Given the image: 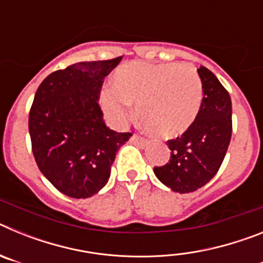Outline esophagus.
Listing matches in <instances>:
<instances>
[{"label":"esophagus","mask_w":263,"mask_h":263,"mask_svg":"<svg viewBox=\"0 0 263 263\" xmlns=\"http://www.w3.org/2000/svg\"><path fill=\"white\" fill-rule=\"evenodd\" d=\"M130 141L133 143H136V145L141 146V147H145L146 145H147V139L143 138V137H141L139 134H136L134 133L133 136H132V138H130Z\"/></svg>","instance_id":"1"}]
</instances>
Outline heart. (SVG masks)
<instances>
[{"mask_svg":"<svg viewBox=\"0 0 263 263\" xmlns=\"http://www.w3.org/2000/svg\"><path fill=\"white\" fill-rule=\"evenodd\" d=\"M115 85H105L100 104L113 122L126 120L137 103L145 127L162 138L187 132L200 111L203 84L192 67L178 63H125L115 72Z\"/></svg>","mask_w":263,"mask_h":263,"instance_id":"obj_1","label":"heart"}]
</instances>
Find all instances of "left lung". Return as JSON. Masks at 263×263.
<instances>
[{
  "label": "left lung",
  "mask_w": 263,
  "mask_h": 263,
  "mask_svg": "<svg viewBox=\"0 0 263 263\" xmlns=\"http://www.w3.org/2000/svg\"><path fill=\"white\" fill-rule=\"evenodd\" d=\"M203 103L192 126L167 141L168 163L154 167L160 182L179 194L196 191L217 174L232 137V101L228 90L208 68L197 69Z\"/></svg>",
  "instance_id": "1"
}]
</instances>
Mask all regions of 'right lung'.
I'll use <instances>...</instances> for the list:
<instances>
[{"mask_svg": "<svg viewBox=\"0 0 263 263\" xmlns=\"http://www.w3.org/2000/svg\"><path fill=\"white\" fill-rule=\"evenodd\" d=\"M121 59L75 63L50 73L36 89L29 115L32 154L41 173L69 197L97 194L132 137L109 129L99 105L104 79Z\"/></svg>", "mask_w": 263, "mask_h": 263, "instance_id": "1", "label": "right lung"}]
</instances>
